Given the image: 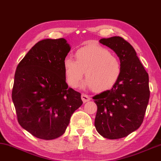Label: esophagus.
I'll return each mask as SVG.
<instances>
[{
    "label": "esophagus",
    "mask_w": 161,
    "mask_h": 161,
    "mask_svg": "<svg viewBox=\"0 0 161 161\" xmlns=\"http://www.w3.org/2000/svg\"><path fill=\"white\" fill-rule=\"evenodd\" d=\"M81 100H82V101L84 103H86V102H88L90 101V97L87 95L86 94H84V93H82L81 95Z\"/></svg>",
    "instance_id": "34e87169"
}]
</instances>
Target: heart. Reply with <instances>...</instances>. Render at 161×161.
I'll return each instance as SVG.
<instances>
[{"label":"heart","instance_id":"b5f03b06","mask_svg":"<svg viewBox=\"0 0 161 161\" xmlns=\"http://www.w3.org/2000/svg\"><path fill=\"white\" fill-rule=\"evenodd\" d=\"M75 60L66 58L64 61L67 83L76 87L85 72V85L95 92L111 88L119 79L121 64L116 55L97 45L81 47L75 53Z\"/></svg>","mask_w":161,"mask_h":161}]
</instances>
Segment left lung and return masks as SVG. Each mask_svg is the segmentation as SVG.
Segmentation results:
<instances>
[{
  "label": "left lung",
  "mask_w": 161,
  "mask_h": 161,
  "mask_svg": "<svg viewBox=\"0 0 161 161\" xmlns=\"http://www.w3.org/2000/svg\"><path fill=\"white\" fill-rule=\"evenodd\" d=\"M116 53L121 72L111 90L92 98L97 106L96 130L110 140L125 137L142 124L149 102V76L134 47L124 38L115 36L99 41Z\"/></svg>",
  "instance_id": "8db88e82"
}]
</instances>
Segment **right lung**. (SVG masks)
Listing matches in <instances>:
<instances>
[{
	"instance_id": "1",
	"label": "right lung",
	"mask_w": 161,
	"mask_h": 161,
	"mask_svg": "<svg viewBox=\"0 0 161 161\" xmlns=\"http://www.w3.org/2000/svg\"><path fill=\"white\" fill-rule=\"evenodd\" d=\"M70 50L64 38L42 40L16 67L12 100L18 122L42 140L61 136L83 103L80 93L66 82L64 61Z\"/></svg>"
}]
</instances>
